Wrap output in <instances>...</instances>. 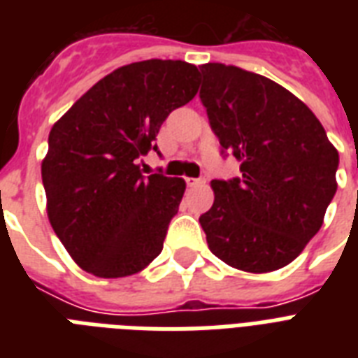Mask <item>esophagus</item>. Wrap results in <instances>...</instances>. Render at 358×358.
I'll use <instances>...</instances> for the list:
<instances>
[{"instance_id": "obj_1", "label": "esophagus", "mask_w": 358, "mask_h": 358, "mask_svg": "<svg viewBox=\"0 0 358 358\" xmlns=\"http://www.w3.org/2000/svg\"><path fill=\"white\" fill-rule=\"evenodd\" d=\"M185 184L189 185V187H196V185L206 184V180L204 178H185Z\"/></svg>"}]
</instances>
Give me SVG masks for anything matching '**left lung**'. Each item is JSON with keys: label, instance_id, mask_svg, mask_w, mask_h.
Instances as JSON below:
<instances>
[{"label": "left lung", "instance_id": "1", "mask_svg": "<svg viewBox=\"0 0 358 358\" xmlns=\"http://www.w3.org/2000/svg\"><path fill=\"white\" fill-rule=\"evenodd\" d=\"M201 72L210 126L241 162V178L210 184L213 204L199 219L208 247L241 271H277L322 229L338 150L316 115L266 76L223 63Z\"/></svg>", "mask_w": 358, "mask_h": 358}]
</instances>
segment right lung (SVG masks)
<instances>
[{
	"label": "right lung",
	"instance_id": "add662e5",
	"mask_svg": "<svg viewBox=\"0 0 358 358\" xmlns=\"http://www.w3.org/2000/svg\"><path fill=\"white\" fill-rule=\"evenodd\" d=\"M199 76L185 61L124 64L53 124L42 159L48 219L83 271L128 277L162 252L185 182L143 176L139 159L156 150L169 113L195 98Z\"/></svg>",
	"mask_w": 358,
	"mask_h": 358
}]
</instances>
